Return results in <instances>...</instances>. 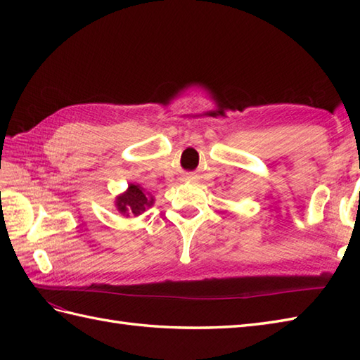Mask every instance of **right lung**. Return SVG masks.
<instances>
[{
  "label": "right lung",
  "mask_w": 360,
  "mask_h": 360,
  "mask_svg": "<svg viewBox=\"0 0 360 360\" xmlns=\"http://www.w3.org/2000/svg\"><path fill=\"white\" fill-rule=\"evenodd\" d=\"M116 202L119 212L124 213V215L137 217L141 215L142 212H145V209L150 207L153 204V198H148L145 195L139 186L131 184L124 195H120L117 198Z\"/></svg>",
  "instance_id": "right-lung-1"
}]
</instances>
